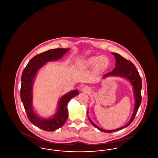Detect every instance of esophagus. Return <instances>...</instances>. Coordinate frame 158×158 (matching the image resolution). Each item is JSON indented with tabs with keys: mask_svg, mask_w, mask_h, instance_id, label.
I'll use <instances>...</instances> for the list:
<instances>
[{
	"mask_svg": "<svg viewBox=\"0 0 158 158\" xmlns=\"http://www.w3.org/2000/svg\"><path fill=\"white\" fill-rule=\"evenodd\" d=\"M82 90L83 92H90V88L88 87V86H85V87L83 88Z\"/></svg>",
	"mask_w": 158,
	"mask_h": 158,
	"instance_id": "34e87169",
	"label": "esophagus"
}]
</instances>
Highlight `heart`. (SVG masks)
<instances>
[{"label":"heart","mask_w":158,"mask_h":158,"mask_svg":"<svg viewBox=\"0 0 158 158\" xmlns=\"http://www.w3.org/2000/svg\"><path fill=\"white\" fill-rule=\"evenodd\" d=\"M86 66H95L99 70H104L108 65V60L105 57L92 56L88 59L84 63Z\"/></svg>","instance_id":"obj_1"}]
</instances>
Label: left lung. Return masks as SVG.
Returning <instances> with one entry per match:
<instances>
[{"label":"left lung","mask_w":158,"mask_h":158,"mask_svg":"<svg viewBox=\"0 0 158 158\" xmlns=\"http://www.w3.org/2000/svg\"><path fill=\"white\" fill-rule=\"evenodd\" d=\"M114 56L115 59V67L114 68L112 72L106 73L104 75L103 77H105L109 76H120L122 77H124L128 79L130 82L131 83V85L133 87L134 90V95L135 98V105L134 108V111L131 117L130 121L128 122L127 124L121 127L117 128L116 130H106L101 128L99 127L92 121L88 117L90 123L95 127L98 128L101 131L105 133H112L117 131H119L123 128H124L128 126L135 118V115L139 110V108L140 105L142 102V96H141V90L142 86V82L141 77L139 73V72L136 70L135 66L134 64L131 62L130 60H127L122 57L119 54L115 53H111Z\"/></svg>","instance_id":"8db88e82"}]
</instances>
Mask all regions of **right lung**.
<instances>
[{
    "instance_id": "add662e5",
    "label": "right lung",
    "mask_w": 158,
    "mask_h": 158,
    "mask_svg": "<svg viewBox=\"0 0 158 158\" xmlns=\"http://www.w3.org/2000/svg\"><path fill=\"white\" fill-rule=\"evenodd\" d=\"M69 50V48H56L37 54L31 59L23 70L20 95L27 117L32 124L47 131H55L64 124L68 117V102L79 93L78 90H74L63 95L59 100L55 115L53 118L44 119L35 114L33 110V83L38 70L46 62L60 59Z\"/></svg>"
}]
</instances>
